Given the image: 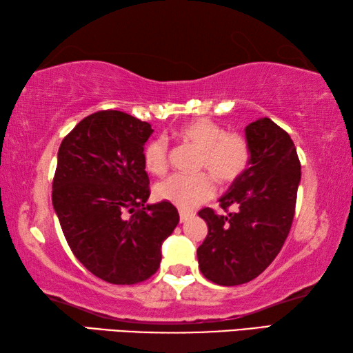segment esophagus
<instances>
[{
	"mask_svg": "<svg viewBox=\"0 0 353 353\" xmlns=\"http://www.w3.org/2000/svg\"><path fill=\"white\" fill-rule=\"evenodd\" d=\"M192 212H188V211H180V221L181 223H184V221L189 220L190 217H192Z\"/></svg>",
	"mask_w": 353,
	"mask_h": 353,
	"instance_id": "obj_1",
	"label": "esophagus"
}]
</instances>
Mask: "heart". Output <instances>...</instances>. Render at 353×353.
<instances>
[{"mask_svg": "<svg viewBox=\"0 0 353 353\" xmlns=\"http://www.w3.org/2000/svg\"><path fill=\"white\" fill-rule=\"evenodd\" d=\"M183 141L199 148L195 175H173L154 186V196L161 201L184 209H194L214 195L215 178L220 184L236 183L248 170L251 148L245 136L225 133L219 123L196 119L178 128ZM144 167L161 176L169 167V145L164 138L153 139L144 150Z\"/></svg>", "mask_w": 353, "mask_h": 353, "instance_id": "heart-1", "label": "heart"}]
</instances>
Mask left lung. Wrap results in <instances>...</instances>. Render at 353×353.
<instances>
[{"label": "left lung", "instance_id": "left-lung-1", "mask_svg": "<svg viewBox=\"0 0 353 353\" xmlns=\"http://www.w3.org/2000/svg\"><path fill=\"white\" fill-rule=\"evenodd\" d=\"M251 148L248 170L221 196L217 214L199 212L208 236L199 250L203 276L223 287L242 285L265 271L279 254L293 223L301 163L290 134L268 117L245 128ZM236 211L229 212V208Z\"/></svg>", "mask_w": 353, "mask_h": 353}]
</instances>
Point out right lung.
Returning <instances> with one entry per match:
<instances>
[{
    "label": "right lung",
    "instance_id": "1",
    "mask_svg": "<svg viewBox=\"0 0 353 353\" xmlns=\"http://www.w3.org/2000/svg\"><path fill=\"white\" fill-rule=\"evenodd\" d=\"M148 122L117 110L86 116L61 141L52 206L72 254L108 283L133 285L159 268L161 245L180 215L150 195L144 144Z\"/></svg>",
    "mask_w": 353,
    "mask_h": 353
}]
</instances>
